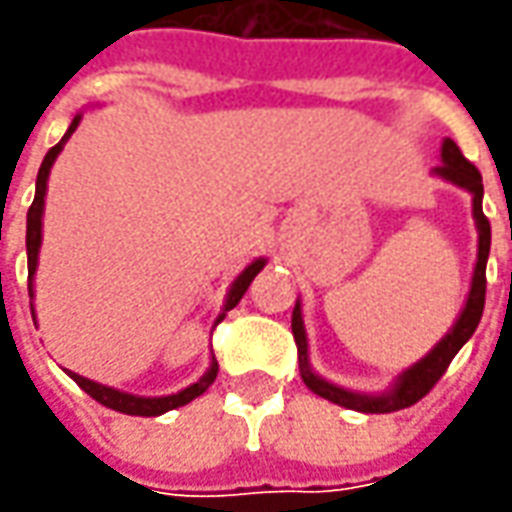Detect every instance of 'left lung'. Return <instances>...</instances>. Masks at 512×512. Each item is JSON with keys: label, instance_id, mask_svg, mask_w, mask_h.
I'll return each instance as SVG.
<instances>
[{"label": "left lung", "instance_id": "left-lung-1", "mask_svg": "<svg viewBox=\"0 0 512 512\" xmlns=\"http://www.w3.org/2000/svg\"><path fill=\"white\" fill-rule=\"evenodd\" d=\"M439 176H444L447 182L464 187L473 193V216H476V227H479V262H476V273H473V285H470V296H467V305H464L459 322L453 325V330L444 336L442 342L436 344L422 362L413 364L407 373H402L399 384L384 393V396H359V393H350L342 387H333L325 379H319L310 364H307V339H305V325H302V307H293V339L299 347V370H302V382L327 402L342 404L350 410H362V413H393V410H404L410 404H416L424 399L436 382L447 373V367L453 362V356L464 347V342L476 333V327L482 322L484 313V293H487V256H490V222L482 210V173L473 162L464 159V153L453 139H444L442 145V165L436 168Z\"/></svg>", "mask_w": 512, "mask_h": 512}]
</instances>
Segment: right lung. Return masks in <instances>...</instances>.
<instances>
[{
    "label": "right lung",
    "mask_w": 512,
    "mask_h": 512,
    "mask_svg": "<svg viewBox=\"0 0 512 512\" xmlns=\"http://www.w3.org/2000/svg\"><path fill=\"white\" fill-rule=\"evenodd\" d=\"M79 119H82V116H76V119L70 122L68 133L62 136V142H59V145H53V148L48 150V156H45V162H42V168H39V176H36V196H33V205H30V210H28V236H25V242H28V293L30 296H33V273H36V259H39V245H42V210H45V187H48L50 165H53V159L59 156L62 145H65V142L70 139V133L76 130ZM262 267H265V259H256V262L247 267L245 273H242V276L233 282L230 293H227L225 313L239 305V299L245 296V290L250 287V282L256 279V273H259ZM225 313H222L219 319H225ZM216 373H219V364L213 362L210 364V370H207L199 382L185 387L182 393L162 396V399H142V396L119 393V390H113V387L90 382V379L79 376V373H70V379L79 384V387H82L88 396H93L96 402L105 404V407H110V410H119V413H128V416H162V413H168V410H173V407H182V404L193 402L196 396H202L207 387L216 382Z\"/></svg>",
    "instance_id": "right-lung-1"
}]
</instances>
